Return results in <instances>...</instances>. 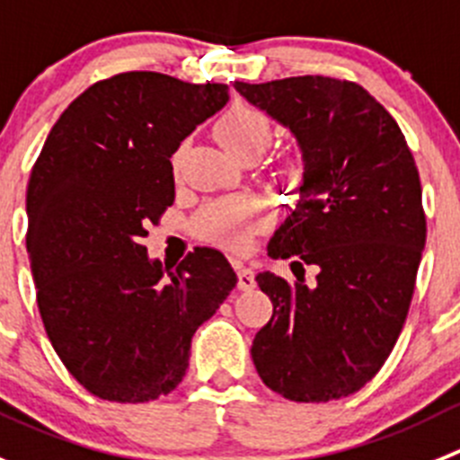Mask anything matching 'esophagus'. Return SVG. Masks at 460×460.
Listing matches in <instances>:
<instances>
[{"mask_svg": "<svg viewBox=\"0 0 460 460\" xmlns=\"http://www.w3.org/2000/svg\"><path fill=\"white\" fill-rule=\"evenodd\" d=\"M256 286L254 272L250 268H244V265L238 263V288L240 290H252Z\"/></svg>", "mask_w": 460, "mask_h": 460, "instance_id": "esophagus-1", "label": "esophagus"}]
</instances>
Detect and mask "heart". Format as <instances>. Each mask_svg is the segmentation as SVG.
<instances>
[{
	"instance_id": "heart-1",
	"label": "heart",
	"mask_w": 460,
	"mask_h": 460,
	"mask_svg": "<svg viewBox=\"0 0 460 460\" xmlns=\"http://www.w3.org/2000/svg\"><path fill=\"white\" fill-rule=\"evenodd\" d=\"M216 138L235 156L244 149L261 152L270 138V122L263 113L250 106H234L216 122ZM261 208L250 197H231L210 206L201 216V234L210 243L240 250L247 244L252 231L259 225Z\"/></svg>"
}]
</instances>
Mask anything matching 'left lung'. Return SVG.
<instances>
[{
  "instance_id": "obj_1",
  "label": "left lung",
  "mask_w": 460,
  "mask_h": 460,
  "mask_svg": "<svg viewBox=\"0 0 460 460\" xmlns=\"http://www.w3.org/2000/svg\"><path fill=\"white\" fill-rule=\"evenodd\" d=\"M234 85L290 128L304 158L297 206L268 244L272 259L293 261L297 281L256 274L274 306L252 342L256 372L290 402L347 397L381 370L413 299L427 240L413 154L393 115L354 81ZM304 264L318 268L311 289Z\"/></svg>"
}]
</instances>
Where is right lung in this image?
<instances>
[{
  "mask_svg": "<svg viewBox=\"0 0 460 460\" xmlns=\"http://www.w3.org/2000/svg\"><path fill=\"white\" fill-rule=\"evenodd\" d=\"M229 102V85L122 72L51 127L27 188V252L47 338L90 394L143 404L172 393L190 341L234 290L225 254L177 268L147 256L145 226L174 201L172 154Z\"/></svg>",
  "mask_w": 460,
  "mask_h": 460,
  "instance_id": "add662e5",
  "label": "right lung"
}]
</instances>
